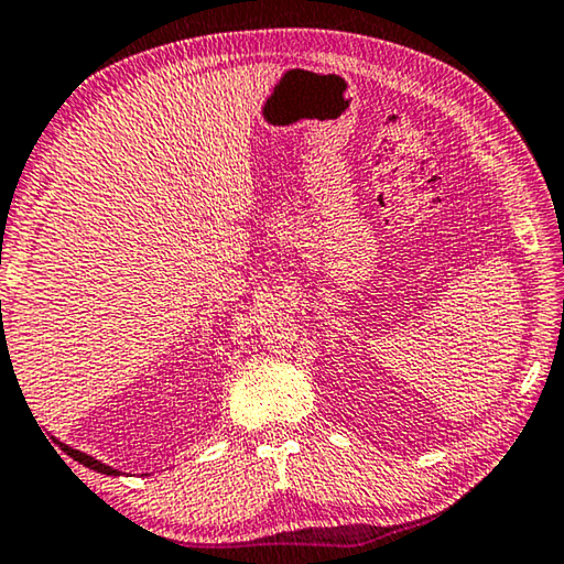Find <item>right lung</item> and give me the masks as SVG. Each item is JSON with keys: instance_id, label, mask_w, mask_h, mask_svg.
Masks as SVG:
<instances>
[{"instance_id": "right-lung-1", "label": "right lung", "mask_w": 564, "mask_h": 564, "mask_svg": "<svg viewBox=\"0 0 564 564\" xmlns=\"http://www.w3.org/2000/svg\"><path fill=\"white\" fill-rule=\"evenodd\" d=\"M2 346H4V338H2ZM58 445H61V451H63L65 455H70L73 460H78L80 465H86V468H91V470H96V473H104V476H119V470L111 468V465L96 460V458H91V455H86V453H80V451H73V447L63 445V443H58Z\"/></svg>"}]
</instances>
